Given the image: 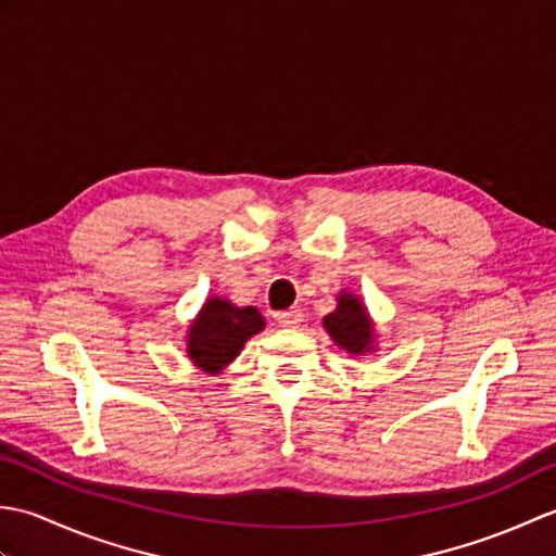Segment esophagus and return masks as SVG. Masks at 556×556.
Wrapping results in <instances>:
<instances>
[{
  "mask_svg": "<svg viewBox=\"0 0 556 556\" xmlns=\"http://www.w3.org/2000/svg\"><path fill=\"white\" fill-rule=\"evenodd\" d=\"M275 317H277V323H279L281 327H296V325H301V320H303L301 311H296V308L279 311Z\"/></svg>",
  "mask_w": 556,
  "mask_h": 556,
  "instance_id": "obj_1",
  "label": "esophagus"
}]
</instances>
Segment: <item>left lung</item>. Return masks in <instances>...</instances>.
<instances>
[{"instance_id":"left-lung-1","label":"left lung","mask_w":556,"mask_h":556,"mask_svg":"<svg viewBox=\"0 0 556 556\" xmlns=\"http://www.w3.org/2000/svg\"><path fill=\"white\" fill-rule=\"evenodd\" d=\"M325 327L329 337L349 353H356L358 356V353L372 349L370 317L365 313L363 303L358 299H353L351 293H341L337 311L325 317Z\"/></svg>"}]
</instances>
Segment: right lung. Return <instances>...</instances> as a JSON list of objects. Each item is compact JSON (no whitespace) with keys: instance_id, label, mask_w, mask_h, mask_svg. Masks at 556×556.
I'll use <instances>...</instances> for the list:
<instances>
[{"instance_id":"add662e5","label":"right lung","mask_w":556,"mask_h":556,"mask_svg":"<svg viewBox=\"0 0 556 556\" xmlns=\"http://www.w3.org/2000/svg\"><path fill=\"white\" fill-rule=\"evenodd\" d=\"M263 327V315L255 308H236L229 301L210 299L188 334V356L203 370L217 372Z\"/></svg>"}]
</instances>
